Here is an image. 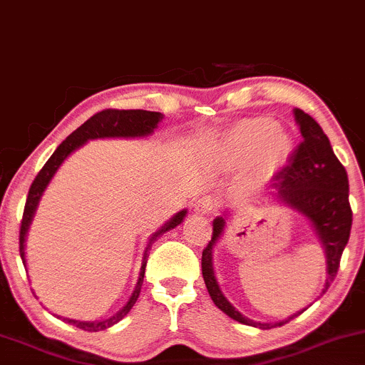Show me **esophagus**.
<instances>
[{"label": "esophagus", "instance_id": "1", "mask_svg": "<svg viewBox=\"0 0 365 365\" xmlns=\"http://www.w3.org/2000/svg\"><path fill=\"white\" fill-rule=\"evenodd\" d=\"M214 210H216V200H214L210 195L200 197V199L195 202L197 214H212Z\"/></svg>", "mask_w": 365, "mask_h": 365}]
</instances>
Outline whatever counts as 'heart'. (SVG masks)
Instances as JSON below:
<instances>
[{
  "label": "heart",
  "mask_w": 365,
  "mask_h": 365,
  "mask_svg": "<svg viewBox=\"0 0 365 365\" xmlns=\"http://www.w3.org/2000/svg\"><path fill=\"white\" fill-rule=\"evenodd\" d=\"M222 158L231 168L248 165L247 183L252 188L269 183L291 153V139L269 117L245 118L222 140Z\"/></svg>",
  "instance_id": "obj_1"
}]
</instances>
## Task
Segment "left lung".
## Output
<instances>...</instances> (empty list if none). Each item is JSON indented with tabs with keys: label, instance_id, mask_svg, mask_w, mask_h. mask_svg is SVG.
<instances>
[{
	"label": "left lung",
	"instance_id": "left-lung-1",
	"mask_svg": "<svg viewBox=\"0 0 365 365\" xmlns=\"http://www.w3.org/2000/svg\"><path fill=\"white\" fill-rule=\"evenodd\" d=\"M299 124L302 140L292 151L289 163L279 171L274 187L277 188V199L292 209L299 210L313 222L324 252H327V282L323 294L336 277L341 253L349 243L352 227V207L349 202V177L344 165L333 153L330 140L309 113L301 108L294 110ZM225 231V219L217 217L212 222V238L202 252V277L207 287L210 299L222 313L243 324L269 330L282 327L297 314L279 323H255L243 316L226 299L219 289L212 269V247Z\"/></svg>",
	"mask_w": 365,
	"mask_h": 365
}]
</instances>
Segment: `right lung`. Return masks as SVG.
Returning <instances> with one entry per match:
<instances>
[{"mask_svg":"<svg viewBox=\"0 0 365 365\" xmlns=\"http://www.w3.org/2000/svg\"><path fill=\"white\" fill-rule=\"evenodd\" d=\"M163 118L160 112H149V110H117V108H107V110H102L98 113H95L93 117H90L85 124H81L78 127L74 133H71L66 138L63 143L57 146V149L52 153V156L47 160V163L42 166V170L38 171L37 177L34 178L32 185L29 188V195H27V202H25V209H24V217H21V225H20V257L21 262L25 265V236H27L29 226L32 222V217L35 214V209H37L38 200L46 190L47 183L51 182V178L54 177V173L59 168L61 163L68 158L74 149H78L83 144L86 143L88 139H98V138H140V135H148L151 134L153 130L158 127V122ZM187 210H182L178 212L177 216H173L171 221L166 222V225L161 227L160 231L153 235L151 241H149L146 252H144V258H143V265H140V272H139V279L138 284H135V289L130 296V299L127 301V304L118 311L117 314H113L112 318L103 319V322H76V319H66L68 323H73L74 327L80 328V330L85 331H100V330H107L110 328L112 324H115L120 322L124 316L133 309V306L138 301L139 292H140V285H143V279H144V270H146V263H148V252L149 247L155 243V240L160 235H163L168 230H173L175 226H178L180 222L183 221L185 217Z\"/></svg>","mask_w":365,"mask_h":365,"instance_id":"obj_1","label":"right lung"}]
</instances>
